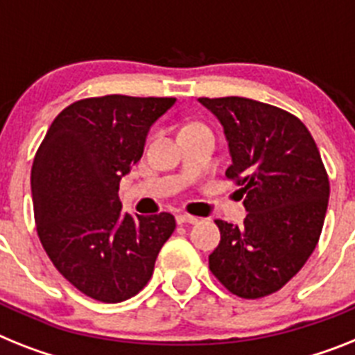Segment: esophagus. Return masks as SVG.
<instances>
[{
	"mask_svg": "<svg viewBox=\"0 0 355 355\" xmlns=\"http://www.w3.org/2000/svg\"><path fill=\"white\" fill-rule=\"evenodd\" d=\"M175 221H178L180 225H187V223L196 225L199 219L194 218V216H189V214H178V216H175Z\"/></svg>",
	"mask_w": 355,
	"mask_h": 355,
	"instance_id": "obj_1",
	"label": "esophagus"
}]
</instances>
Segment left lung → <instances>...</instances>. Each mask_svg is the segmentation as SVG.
Instances as JSON below:
<instances>
[{"instance_id":"obj_1","label":"left lung","mask_w":355,"mask_h":355,"mask_svg":"<svg viewBox=\"0 0 355 355\" xmlns=\"http://www.w3.org/2000/svg\"><path fill=\"white\" fill-rule=\"evenodd\" d=\"M221 121L241 187L243 227L216 219L221 241L209 256L216 279L237 297L259 300L303 268L323 230L330 183L314 137L300 118L248 98H199Z\"/></svg>"}]
</instances>
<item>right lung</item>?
<instances>
[{"mask_svg": "<svg viewBox=\"0 0 355 355\" xmlns=\"http://www.w3.org/2000/svg\"><path fill=\"white\" fill-rule=\"evenodd\" d=\"M175 98L108 94L63 108L34 157L32 203L40 241L81 294L119 303L145 288L172 214L121 212L119 181L143 156L152 123Z\"/></svg>", "mask_w": 355, "mask_h": 355, "instance_id": "add662e5", "label": "right lung"}]
</instances>
